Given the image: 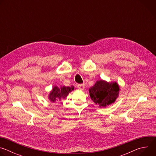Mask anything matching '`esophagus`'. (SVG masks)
Returning <instances> with one entry per match:
<instances>
[{
	"instance_id": "1",
	"label": "esophagus",
	"mask_w": 156,
	"mask_h": 156,
	"mask_svg": "<svg viewBox=\"0 0 156 156\" xmlns=\"http://www.w3.org/2000/svg\"><path fill=\"white\" fill-rule=\"evenodd\" d=\"M77 87L79 89V90H83L84 89V84H80L77 85Z\"/></svg>"
}]
</instances>
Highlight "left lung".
Masks as SVG:
<instances>
[{
    "label": "left lung",
    "instance_id": "left-lung-1",
    "mask_svg": "<svg viewBox=\"0 0 156 156\" xmlns=\"http://www.w3.org/2000/svg\"><path fill=\"white\" fill-rule=\"evenodd\" d=\"M119 90L116 82L107 83L100 80L89 89V92L90 98L96 104L99 105L100 107H106L115 101Z\"/></svg>",
    "mask_w": 156,
    "mask_h": 156
}]
</instances>
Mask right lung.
Returning a JSON list of instances; mask_svg holds the SVG:
<instances>
[{"instance_id": "1", "label": "right lung", "mask_w": 156, "mask_h": 156, "mask_svg": "<svg viewBox=\"0 0 156 156\" xmlns=\"http://www.w3.org/2000/svg\"><path fill=\"white\" fill-rule=\"evenodd\" d=\"M72 90H73V87L62 86L59 88L55 86L53 87L52 91L51 92L49 98L51 101L54 102L57 99L61 100L62 99L65 98Z\"/></svg>"}]
</instances>
